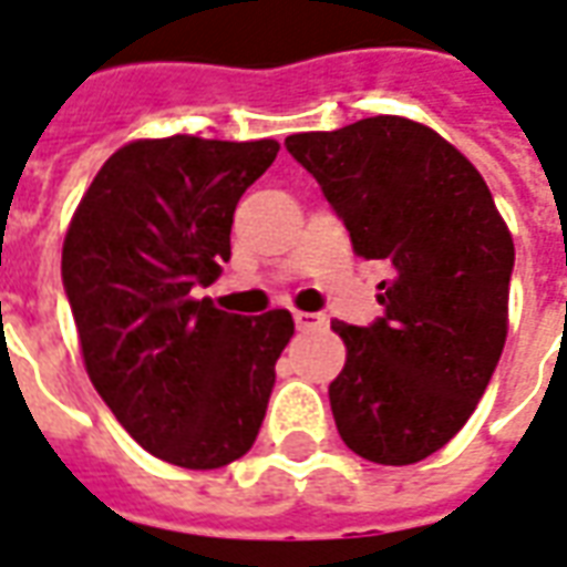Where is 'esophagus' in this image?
Instances as JSON below:
<instances>
[{"mask_svg": "<svg viewBox=\"0 0 567 567\" xmlns=\"http://www.w3.org/2000/svg\"><path fill=\"white\" fill-rule=\"evenodd\" d=\"M292 320H296V329H302V332L323 327V323H327V317L317 315V311H292Z\"/></svg>", "mask_w": 567, "mask_h": 567, "instance_id": "esophagus-1", "label": "esophagus"}]
</instances>
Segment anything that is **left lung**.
Here are the masks:
<instances>
[{"mask_svg":"<svg viewBox=\"0 0 567 567\" xmlns=\"http://www.w3.org/2000/svg\"><path fill=\"white\" fill-rule=\"evenodd\" d=\"M357 256L384 259V315L332 329L348 360L329 384L344 445L403 467L443 449L492 381L507 341L513 238L480 171L400 115L287 136Z\"/></svg>","mask_w":567,"mask_h":567,"instance_id":"1","label":"left lung"}]
</instances>
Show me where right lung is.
<instances>
[{
  "mask_svg": "<svg viewBox=\"0 0 567 567\" xmlns=\"http://www.w3.org/2000/svg\"><path fill=\"white\" fill-rule=\"evenodd\" d=\"M275 140H136L100 167L63 240L84 369L112 415L167 464L216 470L250 452L292 339L290 311L259 317L195 299L231 256L240 195Z\"/></svg>",
  "mask_w": 567,
  "mask_h": 567,
  "instance_id": "obj_1",
  "label": "right lung"
}]
</instances>
